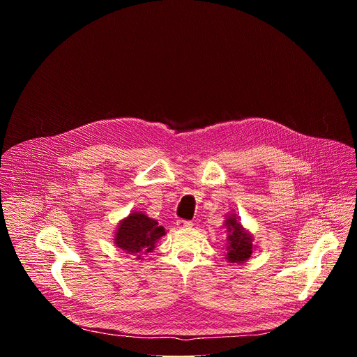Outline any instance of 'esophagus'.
Here are the masks:
<instances>
[{
	"label": "esophagus",
	"mask_w": 357,
	"mask_h": 357,
	"mask_svg": "<svg viewBox=\"0 0 357 357\" xmlns=\"http://www.w3.org/2000/svg\"><path fill=\"white\" fill-rule=\"evenodd\" d=\"M176 226H178L179 229H189V227H192V226H193V223H192V220H183V219H179V220H176Z\"/></svg>",
	"instance_id": "1"
}]
</instances>
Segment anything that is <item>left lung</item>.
Segmentation results:
<instances>
[{
    "instance_id": "obj_1",
    "label": "left lung",
    "mask_w": 357,
    "mask_h": 357,
    "mask_svg": "<svg viewBox=\"0 0 357 357\" xmlns=\"http://www.w3.org/2000/svg\"><path fill=\"white\" fill-rule=\"evenodd\" d=\"M227 229L230 231L229 234V252L227 260L231 263H241L248 260L252 252V244H251V236L244 231L240 223H237L236 218L231 215L227 219Z\"/></svg>"
}]
</instances>
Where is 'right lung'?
Returning <instances> with one entry per match:
<instances>
[{
    "label": "right lung",
    "instance_id": "obj_1",
    "mask_svg": "<svg viewBox=\"0 0 357 357\" xmlns=\"http://www.w3.org/2000/svg\"><path fill=\"white\" fill-rule=\"evenodd\" d=\"M165 234L164 227L158 226L144 213H132L121 222L116 233V244L127 252H148L155 245V241Z\"/></svg>",
    "mask_w": 357,
    "mask_h": 357
}]
</instances>
